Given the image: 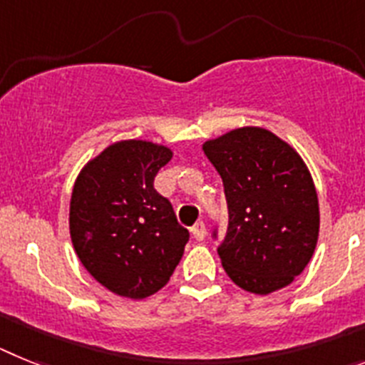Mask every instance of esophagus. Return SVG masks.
Listing matches in <instances>:
<instances>
[{
  "mask_svg": "<svg viewBox=\"0 0 365 365\" xmlns=\"http://www.w3.org/2000/svg\"><path fill=\"white\" fill-rule=\"evenodd\" d=\"M191 233L195 240H204L205 239V224L204 222H196L195 226L191 227Z\"/></svg>",
  "mask_w": 365,
  "mask_h": 365,
  "instance_id": "obj_1",
  "label": "esophagus"
}]
</instances>
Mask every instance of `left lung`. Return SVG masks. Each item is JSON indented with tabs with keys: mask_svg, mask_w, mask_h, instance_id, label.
Here are the masks:
<instances>
[{
	"mask_svg": "<svg viewBox=\"0 0 365 365\" xmlns=\"http://www.w3.org/2000/svg\"><path fill=\"white\" fill-rule=\"evenodd\" d=\"M224 183L230 224L218 248L237 287L272 294L312 259L318 192L309 167L287 141L259 126L230 130L202 145Z\"/></svg>",
	"mask_w": 365,
	"mask_h": 365,
	"instance_id": "8db88e82",
	"label": "left lung"
}]
</instances>
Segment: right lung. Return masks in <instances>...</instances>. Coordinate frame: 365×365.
Returning a JSON list of instances; mask_svg holds the SVG:
<instances>
[{
  "instance_id": "1",
  "label": "right lung",
  "mask_w": 365,
  "mask_h": 365,
  "mask_svg": "<svg viewBox=\"0 0 365 365\" xmlns=\"http://www.w3.org/2000/svg\"><path fill=\"white\" fill-rule=\"evenodd\" d=\"M173 158L165 145L125 139L78 173L69 202V235L82 266L117 296L143 299L169 283L189 231L154 189Z\"/></svg>"
}]
</instances>
